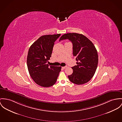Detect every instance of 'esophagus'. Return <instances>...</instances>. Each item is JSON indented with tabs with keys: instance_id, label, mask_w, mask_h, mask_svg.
I'll return each mask as SVG.
<instances>
[{
	"instance_id": "1",
	"label": "esophagus",
	"mask_w": 122,
	"mask_h": 122,
	"mask_svg": "<svg viewBox=\"0 0 122 122\" xmlns=\"http://www.w3.org/2000/svg\"><path fill=\"white\" fill-rule=\"evenodd\" d=\"M66 67H67V66H64V67H62V68L63 69H66Z\"/></svg>"
}]
</instances>
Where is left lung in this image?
I'll list each match as a JSON object with an SVG mask.
<instances>
[{
  "mask_svg": "<svg viewBox=\"0 0 122 122\" xmlns=\"http://www.w3.org/2000/svg\"><path fill=\"white\" fill-rule=\"evenodd\" d=\"M65 39L72 42L73 55L77 61V65L71 68L72 74L69 75L68 78L75 84H85L92 78L97 70L98 62L97 51L92 42L81 34H65L60 37L59 41Z\"/></svg>",
  "mask_w": 122,
  "mask_h": 122,
  "instance_id": "left-lung-1",
  "label": "left lung"
}]
</instances>
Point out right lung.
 <instances>
[{
	"mask_svg": "<svg viewBox=\"0 0 122 122\" xmlns=\"http://www.w3.org/2000/svg\"><path fill=\"white\" fill-rule=\"evenodd\" d=\"M61 34L44 35L30 47L27 57L28 71L33 81L38 85L49 87L56 82L61 67L49 66L54 42Z\"/></svg>",
	"mask_w": 122,
	"mask_h": 122,
	"instance_id": "1",
	"label": "right lung"
}]
</instances>
